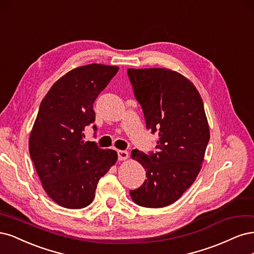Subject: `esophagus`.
Here are the masks:
<instances>
[{
  "instance_id": "esophagus-1",
  "label": "esophagus",
  "mask_w": 254,
  "mask_h": 254,
  "mask_svg": "<svg viewBox=\"0 0 254 254\" xmlns=\"http://www.w3.org/2000/svg\"><path fill=\"white\" fill-rule=\"evenodd\" d=\"M128 158V153L127 151H118V159L119 160H127Z\"/></svg>"
}]
</instances>
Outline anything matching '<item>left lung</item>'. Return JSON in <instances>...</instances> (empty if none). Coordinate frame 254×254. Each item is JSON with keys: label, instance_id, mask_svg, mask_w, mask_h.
<instances>
[{"label": "left lung", "instance_id": "8db88e82", "mask_svg": "<svg viewBox=\"0 0 254 254\" xmlns=\"http://www.w3.org/2000/svg\"><path fill=\"white\" fill-rule=\"evenodd\" d=\"M146 128L158 132L156 154L132 151L146 179L129 191L138 206L163 208L182 197L201 169L210 139L203 102L191 81L169 68H128Z\"/></svg>", "mask_w": 254, "mask_h": 254}]
</instances>
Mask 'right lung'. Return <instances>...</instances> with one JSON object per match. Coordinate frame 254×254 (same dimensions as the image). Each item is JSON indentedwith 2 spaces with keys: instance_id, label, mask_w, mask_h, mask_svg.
I'll return each instance as SVG.
<instances>
[{
  "instance_id": "add662e5",
  "label": "right lung",
  "mask_w": 254,
  "mask_h": 254,
  "mask_svg": "<svg viewBox=\"0 0 254 254\" xmlns=\"http://www.w3.org/2000/svg\"><path fill=\"white\" fill-rule=\"evenodd\" d=\"M118 69L96 63L73 68L56 81L40 104L29 154L43 189L61 207H87L99 179L117 161L116 151L85 142L83 130L95 121L96 98Z\"/></svg>"
}]
</instances>
